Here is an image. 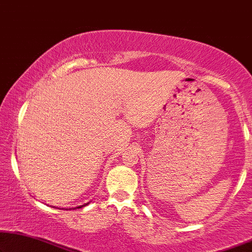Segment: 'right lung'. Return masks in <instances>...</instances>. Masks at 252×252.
Returning <instances> with one entry per match:
<instances>
[{
  "instance_id": "1",
  "label": "right lung",
  "mask_w": 252,
  "mask_h": 252,
  "mask_svg": "<svg viewBox=\"0 0 252 252\" xmlns=\"http://www.w3.org/2000/svg\"><path fill=\"white\" fill-rule=\"evenodd\" d=\"M86 205H88V203H86V204H83V205H79V207H76L77 209H79V208H82V207H86ZM55 208V207H54ZM73 209V208H72Z\"/></svg>"
}]
</instances>
